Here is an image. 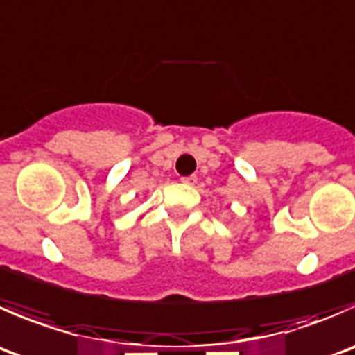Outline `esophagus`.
Listing matches in <instances>:
<instances>
[{
	"label": "esophagus",
	"instance_id": "34e87169",
	"mask_svg": "<svg viewBox=\"0 0 355 355\" xmlns=\"http://www.w3.org/2000/svg\"><path fill=\"white\" fill-rule=\"evenodd\" d=\"M180 182L185 185H194L196 182H198V177H196V175H189V177H182Z\"/></svg>",
	"mask_w": 355,
	"mask_h": 355
}]
</instances>
